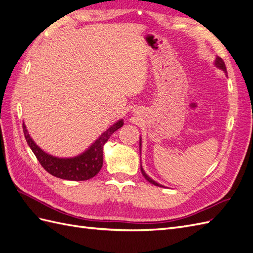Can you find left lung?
I'll return each mask as SVG.
<instances>
[{"instance_id":"obj_1","label":"left lung","mask_w":253,"mask_h":253,"mask_svg":"<svg viewBox=\"0 0 253 253\" xmlns=\"http://www.w3.org/2000/svg\"><path fill=\"white\" fill-rule=\"evenodd\" d=\"M214 65L218 68V69H220V70H222L223 72H226L227 73V69H226V65H224V63H223V60L219 57V56H217L216 57V59H215V63H214ZM140 150H141V137H139V152H140ZM140 170H141V173H142V175H143V177H145V179L148 181V182H150L151 184H153V185H155V186H160V187H165L164 185H162V184H160V183H158V182H155L154 180H152L151 177H150L146 172H145V170H143V168H142V166H141V163H140Z\"/></svg>"}]
</instances>
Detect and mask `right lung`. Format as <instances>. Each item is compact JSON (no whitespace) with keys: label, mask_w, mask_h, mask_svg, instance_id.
<instances>
[{"label":"right lung","mask_w":253,"mask_h":253,"mask_svg":"<svg viewBox=\"0 0 253 253\" xmlns=\"http://www.w3.org/2000/svg\"><path fill=\"white\" fill-rule=\"evenodd\" d=\"M124 126V119L108 127L104 133H102L98 139H95L92 145L88 147L84 152L73 156V158H57L44 152L43 150L36 145L23 122V132L27 145L30 146L37 160L42 166L50 174L59 177V179L70 181H85L89 180L101 170L103 165V147L105 142L110 139L111 135Z\"/></svg>","instance_id":"obj_1"}]
</instances>
